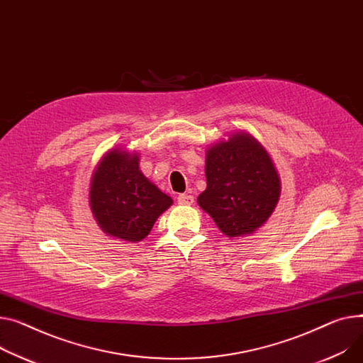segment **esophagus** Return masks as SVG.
<instances>
[{
    "mask_svg": "<svg viewBox=\"0 0 363 363\" xmlns=\"http://www.w3.org/2000/svg\"><path fill=\"white\" fill-rule=\"evenodd\" d=\"M177 200H178V204H181V206H191L192 203H194V197L189 194H179Z\"/></svg>",
    "mask_w": 363,
    "mask_h": 363,
    "instance_id": "obj_1",
    "label": "esophagus"
}]
</instances>
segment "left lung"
I'll list each match as a JSON object with an SVG mask.
<instances>
[{"instance_id": "8db88e82", "label": "left lung", "mask_w": 363, "mask_h": 363, "mask_svg": "<svg viewBox=\"0 0 363 363\" xmlns=\"http://www.w3.org/2000/svg\"><path fill=\"white\" fill-rule=\"evenodd\" d=\"M206 178L207 188L199 196V204L229 238L254 233L279 201L280 181L273 162L245 133L207 150Z\"/></svg>"}]
</instances>
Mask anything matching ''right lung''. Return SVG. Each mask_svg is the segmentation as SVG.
<instances>
[{"label": "right lung", "instance_id": "add662e5", "mask_svg": "<svg viewBox=\"0 0 363 363\" xmlns=\"http://www.w3.org/2000/svg\"><path fill=\"white\" fill-rule=\"evenodd\" d=\"M172 199L138 171V156L109 152L96 167L90 207L99 226L111 236L138 242L146 238Z\"/></svg>", "mask_w": 363, "mask_h": 363}]
</instances>
